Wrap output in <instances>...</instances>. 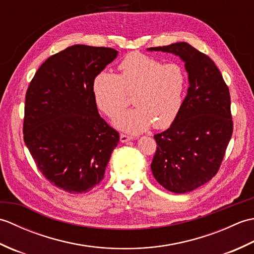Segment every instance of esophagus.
<instances>
[{"instance_id":"esophagus-1","label":"esophagus","mask_w":254,"mask_h":254,"mask_svg":"<svg viewBox=\"0 0 254 254\" xmlns=\"http://www.w3.org/2000/svg\"><path fill=\"white\" fill-rule=\"evenodd\" d=\"M132 139H133L132 136L126 135V134H121V135H120V142L121 143H127L128 141H132Z\"/></svg>"}]
</instances>
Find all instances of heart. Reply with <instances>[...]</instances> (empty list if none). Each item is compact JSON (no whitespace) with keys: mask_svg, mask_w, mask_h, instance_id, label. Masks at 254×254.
I'll return each instance as SVG.
<instances>
[{"mask_svg":"<svg viewBox=\"0 0 254 254\" xmlns=\"http://www.w3.org/2000/svg\"><path fill=\"white\" fill-rule=\"evenodd\" d=\"M116 75L101 72L91 90L98 109L113 118L128 103L127 93L134 92L137 107L115 120L119 130L138 134L153 126L166 128L181 111L188 85L187 73L177 63H163L139 52H132L119 64Z\"/></svg>","mask_w":254,"mask_h":254,"instance_id":"1","label":"heart"}]
</instances>
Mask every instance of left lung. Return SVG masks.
Returning a JSON list of instances; mask_svg holds the SVG:
<instances>
[{"mask_svg": "<svg viewBox=\"0 0 254 254\" xmlns=\"http://www.w3.org/2000/svg\"><path fill=\"white\" fill-rule=\"evenodd\" d=\"M147 50L185 62L188 94L170 127L154 135L157 149L150 168L168 191L190 192L217 174L233 135L229 89L215 63L187 42Z\"/></svg>", "mask_w": 254, "mask_h": 254, "instance_id": "obj_1", "label": "left lung"}]
</instances>
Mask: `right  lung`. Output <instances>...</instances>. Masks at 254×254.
Segmentation results:
<instances>
[{
  "mask_svg": "<svg viewBox=\"0 0 254 254\" xmlns=\"http://www.w3.org/2000/svg\"><path fill=\"white\" fill-rule=\"evenodd\" d=\"M118 51L75 45L38 68L26 93L24 141L42 175L65 192H89L104 179L119 133L97 109L91 86Z\"/></svg>",
  "mask_w": 254,
  "mask_h": 254,
  "instance_id": "obj_1",
  "label": "right lung"
}]
</instances>
